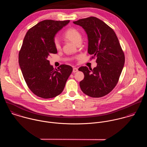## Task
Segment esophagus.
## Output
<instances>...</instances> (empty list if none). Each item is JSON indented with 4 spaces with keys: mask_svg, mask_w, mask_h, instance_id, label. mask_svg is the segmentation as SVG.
<instances>
[{
    "mask_svg": "<svg viewBox=\"0 0 147 147\" xmlns=\"http://www.w3.org/2000/svg\"><path fill=\"white\" fill-rule=\"evenodd\" d=\"M78 68L74 67V68H73V72H74V73H75V72H78Z\"/></svg>",
    "mask_w": 147,
    "mask_h": 147,
    "instance_id": "esophagus-1",
    "label": "esophagus"
}]
</instances>
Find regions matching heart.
Instances as JSON below:
<instances>
[{
  "label": "heart",
  "mask_w": 147,
  "mask_h": 147,
  "mask_svg": "<svg viewBox=\"0 0 147 147\" xmlns=\"http://www.w3.org/2000/svg\"><path fill=\"white\" fill-rule=\"evenodd\" d=\"M64 36L65 39L76 45L78 42L82 41V34L80 32L75 28H69L67 29L65 32ZM54 43L55 47L57 49H59L61 48V42L58 38H55Z\"/></svg>",
  "instance_id": "heart-1"
}]
</instances>
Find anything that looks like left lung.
Masks as SVG:
<instances>
[{
  "mask_svg": "<svg viewBox=\"0 0 147 147\" xmlns=\"http://www.w3.org/2000/svg\"><path fill=\"white\" fill-rule=\"evenodd\" d=\"M82 26L88 37V53L96 57L93 69L81 67L84 79L80 86L85 94L94 98L105 96L117 84L125 64V55L114 31L95 17L74 21Z\"/></svg>",
  "mask_w": 147,
  "mask_h": 147,
  "instance_id": "1",
  "label": "left lung"
}]
</instances>
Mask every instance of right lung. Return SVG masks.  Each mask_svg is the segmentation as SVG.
I'll list each match as a JSON object with an SVG mask.
<instances>
[{
    "label": "right lung",
    "mask_w": 147,
    "mask_h": 147,
    "mask_svg": "<svg viewBox=\"0 0 147 147\" xmlns=\"http://www.w3.org/2000/svg\"><path fill=\"white\" fill-rule=\"evenodd\" d=\"M69 22L46 20L40 21L26 33L19 54V63L30 90L43 98L60 94L72 72V67L62 64L54 69L47 60L50 54H57L55 35Z\"/></svg>",
    "instance_id": "1"
}]
</instances>
